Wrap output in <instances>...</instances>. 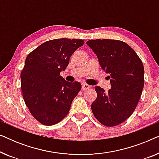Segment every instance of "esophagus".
<instances>
[{"label": "esophagus", "instance_id": "obj_1", "mask_svg": "<svg viewBox=\"0 0 159 159\" xmlns=\"http://www.w3.org/2000/svg\"><path fill=\"white\" fill-rule=\"evenodd\" d=\"M89 88H90V86L89 85V84H82V90H88Z\"/></svg>", "mask_w": 159, "mask_h": 159}]
</instances>
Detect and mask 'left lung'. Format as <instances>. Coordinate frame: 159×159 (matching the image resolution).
Returning a JSON list of instances; mask_svg holds the SVG:
<instances>
[{
    "label": "left lung",
    "mask_w": 159,
    "mask_h": 159,
    "mask_svg": "<svg viewBox=\"0 0 159 159\" xmlns=\"http://www.w3.org/2000/svg\"><path fill=\"white\" fill-rule=\"evenodd\" d=\"M87 45L96 54L99 64L109 74L111 88L107 93L96 86L97 98L91 105L100 123L114 127L132 114L144 87V67L135 51L121 40H90Z\"/></svg>",
    "instance_id": "8db88e82"
}]
</instances>
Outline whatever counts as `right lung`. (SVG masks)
Returning a JSON list of instances; mask_svg holds the SVG:
<instances>
[{"label": "right lung", "instance_id": "right-lung-1", "mask_svg": "<svg viewBox=\"0 0 159 159\" xmlns=\"http://www.w3.org/2000/svg\"><path fill=\"white\" fill-rule=\"evenodd\" d=\"M83 44L80 39H54L39 45L26 58L21 72L23 98L31 114L43 125L60 122L81 90L80 82L66 81L60 72Z\"/></svg>", "mask_w": 159, "mask_h": 159}]
</instances>
